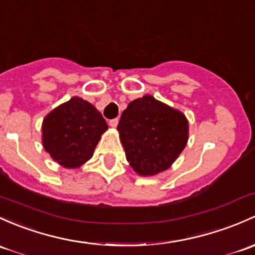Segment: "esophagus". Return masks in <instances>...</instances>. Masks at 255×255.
<instances>
[{
  "instance_id": "esophagus-1",
  "label": "esophagus",
  "mask_w": 255,
  "mask_h": 255,
  "mask_svg": "<svg viewBox=\"0 0 255 255\" xmlns=\"http://www.w3.org/2000/svg\"><path fill=\"white\" fill-rule=\"evenodd\" d=\"M109 125L111 126L112 128H116L117 125H119V119H114V120H110Z\"/></svg>"
}]
</instances>
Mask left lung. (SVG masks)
<instances>
[{"mask_svg": "<svg viewBox=\"0 0 255 255\" xmlns=\"http://www.w3.org/2000/svg\"><path fill=\"white\" fill-rule=\"evenodd\" d=\"M126 157L140 176L171 167L188 141V120L151 95L128 104L117 126Z\"/></svg>", "mask_w": 255, "mask_h": 255, "instance_id": "left-lung-1", "label": "left lung"}]
</instances>
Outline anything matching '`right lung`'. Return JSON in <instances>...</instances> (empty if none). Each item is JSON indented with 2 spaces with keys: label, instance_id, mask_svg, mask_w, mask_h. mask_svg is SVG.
<instances>
[{
  "label": "right lung",
  "instance_id": "right-lung-1",
  "mask_svg": "<svg viewBox=\"0 0 255 255\" xmlns=\"http://www.w3.org/2000/svg\"><path fill=\"white\" fill-rule=\"evenodd\" d=\"M109 126L103 115L78 96L61 104L42 121V146L64 168H78L92 159Z\"/></svg>",
  "mask_w": 255,
  "mask_h": 255
}]
</instances>
